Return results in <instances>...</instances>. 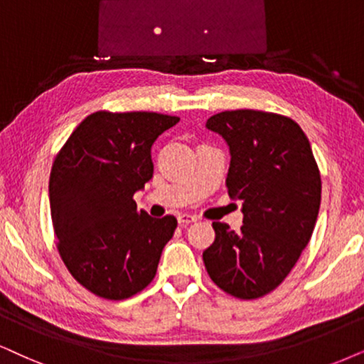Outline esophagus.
<instances>
[{"label":"esophagus","mask_w":364,"mask_h":364,"mask_svg":"<svg viewBox=\"0 0 364 364\" xmlns=\"http://www.w3.org/2000/svg\"><path fill=\"white\" fill-rule=\"evenodd\" d=\"M178 222L181 225H188L196 222V216L195 215H188V213H181L178 216Z\"/></svg>","instance_id":"esophagus-1"}]
</instances>
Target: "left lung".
<instances>
[{
    "mask_svg": "<svg viewBox=\"0 0 364 364\" xmlns=\"http://www.w3.org/2000/svg\"><path fill=\"white\" fill-rule=\"evenodd\" d=\"M230 149L228 195L242 201L243 225L213 222L203 252L222 291L259 299L282 284L311 240L321 205V174L309 139L292 119L262 110H225L206 121Z\"/></svg>",
    "mask_w": 364,
    "mask_h": 364,
    "instance_id": "left-lung-1",
    "label": "left lung"
}]
</instances>
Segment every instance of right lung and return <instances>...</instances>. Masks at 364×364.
Returning <instances> with one entry per match:
<instances>
[{
	"label": "right lung",
	"instance_id": "add662e5",
	"mask_svg": "<svg viewBox=\"0 0 364 364\" xmlns=\"http://www.w3.org/2000/svg\"><path fill=\"white\" fill-rule=\"evenodd\" d=\"M179 121L158 112L90 114L50 173V211L68 272L95 296L122 301L148 287L178 220L137 210L153 178L151 148Z\"/></svg>",
	"mask_w": 364,
	"mask_h": 364
}]
</instances>
